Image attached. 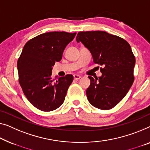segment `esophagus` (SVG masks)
<instances>
[{
    "instance_id": "1",
    "label": "esophagus",
    "mask_w": 150,
    "mask_h": 150,
    "mask_svg": "<svg viewBox=\"0 0 150 150\" xmlns=\"http://www.w3.org/2000/svg\"><path fill=\"white\" fill-rule=\"evenodd\" d=\"M73 77H74V79L75 80H78V79H79L80 78H81V76H79L78 75H73Z\"/></svg>"
}]
</instances>
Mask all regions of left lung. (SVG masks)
<instances>
[{"label": "left lung", "instance_id": "left-lung-1", "mask_svg": "<svg viewBox=\"0 0 150 150\" xmlns=\"http://www.w3.org/2000/svg\"><path fill=\"white\" fill-rule=\"evenodd\" d=\"M76 40L89 49L95 64L103 66L101 77H88V101L100 110H110L123 99L134 81L135 58L131 46L122 38L102 31L79 32Z\"/></svg>", "mask_w": 150, "mask_h": 150}]
</instances>
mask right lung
Wrapping results in <instances>:
<instances>
[{
  "label": "right lung",
  "instance_id": "obj_1",
  "mask_svg": "<svg viewBox=\"0 0 150 150\" xmlns=\"http://www.w3.org/2000/svg\"><path fill=\"white\" fill-rule=\"evenodd\" d=\"M76 33L52 32L37 35L27 42L17 61L19 82L33 106L50 112L63 103L73 76L52 78V67L61 60L67 45Z\"/></svg>",
  "mask_w": 150,
  "mask_h": 150
}]
</instances>
